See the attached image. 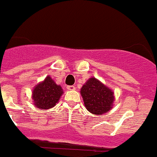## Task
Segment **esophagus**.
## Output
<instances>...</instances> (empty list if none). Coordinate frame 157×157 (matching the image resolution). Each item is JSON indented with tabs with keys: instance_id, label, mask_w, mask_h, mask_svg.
Returning a JSON list of instances; mask_svg holds the SVG:
<instances>
[{
	"instance_id": "obj_1",
	"label": "esophagus",
	"mask_w": 157,
	"mask_h": 157,
	"mask_svg": "<svg viewBox=\"0 0 157 157\" xmlns=\"http://www.w3.org/2000/svg\"><path fill=\"white\" fill-rule=\"evenodd\" d=\"M75 89V86H67V90H74Z\"/></svg>"
}]
</instances>
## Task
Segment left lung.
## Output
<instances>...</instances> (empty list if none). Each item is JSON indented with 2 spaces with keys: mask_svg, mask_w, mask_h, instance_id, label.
Listing matches in <instances>:
<instances>
[{
  "mask_svg": "<svg viewBox=\"0 0 157 157\" xmlns=\"http://www.w3.org/2000/svg\"><path fill=\"white\" fill-rule=\"evenodd\" d=\"M86 109L94 115H103L111 108L114 93L94 78H90L81 89Z\"/></svg>",
  "mask_w": 157,
  "mask_h": 157,
  "instance_id": "obj_1",
  "label": "left lung"
}]
</instances>
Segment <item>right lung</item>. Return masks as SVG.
<instances>
[{
	"label": "right lung",
	"mask_w": 157,
	"mask_h": 157,
	"mask_svg": "<svg viewBox=\"0 0 157 157\" xmlns=\"http://www.w3.org/2000/svg\"><path fill=\"white\" fill-rule=\"evenodd\" d=\"M63 93V89L58 86L50 76L44 82L36 86L33 91V104L37 108L49 109L54 107Z\"/></svg>",
	"instance_id": "obj_1"
}]
</instances>
